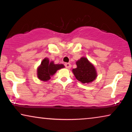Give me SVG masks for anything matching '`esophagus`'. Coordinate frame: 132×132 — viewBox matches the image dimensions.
<instances>
[{
    "mask_svg": "<svg viewBox=\"0 0 132 132\" xmlns=\"http://www.w3.org/2000/svg\"><path fill=\"white\" fill-rule=\"evenodd\" d=\"M64 66L65 67H66L67 69H70V68H71V64H70L69 63H66L64 64Z\"/></svg>",
    "mask_w": 132,
    "mask_h": 132,
    "instance_id": "1",
    "label": "esophagus"
}]
</instances>
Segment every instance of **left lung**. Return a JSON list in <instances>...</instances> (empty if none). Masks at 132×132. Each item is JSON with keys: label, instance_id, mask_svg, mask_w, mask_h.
I'll return each instance as SVG.
<instances>
[{"label": "left lung", "instance_id": "left-lung-1", "mask_svg": "<svg viewBox=\"0 0 132 132\" xmlns=\"http://www.w3.org/2000/svg\"><path fill=\"white\" fill-rule=\"evenodd\" d=\"M77 67L72 72L78 81L83 83H89L97 77V72L93 64L85 57H81L76 62Z\"/></svg>", "mask_w": 132, "mask_h": 132}]
</instances>
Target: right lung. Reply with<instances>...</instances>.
Wrapping results in <instances>:
<instances>
[{"mask_svg":"<svg viewBox=\"0 0 132 132\" xmlns=\"http://www.w3.org/2000/svg\"><path fill=\"white\" fill-rule=\"evenodd\" d=\"M64 68L62 64H54V61L50 62L47 58H45L41 61L37 69V76L39 80L43 81L49 80L57 70Z\"/></svg>","mask_w":132,"mask_h":132,"instance_id":"add662e5","label":"right lung"}]
</instances>
